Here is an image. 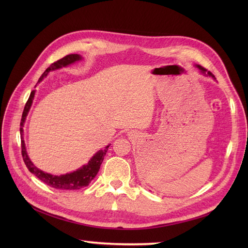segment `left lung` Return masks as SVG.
I'll use <instances>...</instances> for the list:
<instances>
[{"instance_id":"1","label":"left lung","mask_w":248,"mask_h":248,"mask_svg":"<svg viewBox=\"0 0 248 248\" xmlns=\"http://www.w3.org/2000/svg\"><path fill=\"white\" fill-rule=\"evenodd\" d=\"M197 67H198V68L200 69V71L202 73V74H204V76H206V77H211V78H215V77L213 76V74L211 73V72H210V71H207V69L206 68H204V67H202L201 65H197Z\"/></svg>"}]
</instances>
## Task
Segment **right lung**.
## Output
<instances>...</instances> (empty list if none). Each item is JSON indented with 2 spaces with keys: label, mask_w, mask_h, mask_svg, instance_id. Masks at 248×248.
<instances>
[{
  "label": "right lung",
  "mask_w": 248,
  "mask_h": 248,
  "mask_svg": "<svg viewBox=\"0 0 248 248\" xmlns=\"http://www.w3.org/2000/svg\"><path fill=\"white\" fill-rule=\"evenodd\" d=\"M79 60H81V57L77 54L67 55L64 58L58 60L57 62L52 63L48 67V68L42 73V76L38 79V82H40L44 78H46L49 71L62 68V67L70 65L74 62L79 61ZM34 95H35V91H32L31 94H30V97L26 103L24 111H22L20 128H19L20 139H21V155H22V159H24L28 170L31 171L32 174H34L39 180H41L43 183H46V185L52 187V188H56V189L76 190V189H80L85 186H88L89 183L91 182L92 180L96 177L97 172H98L101 163L103 161L104 156H106V154L108 152L109 145L107 146L103 150H100V151L97 152L92 157V158L89 160L88 164H86V166H84L82 168L74 170L72 172H69V174H65V175H61V176H54V175L47 174V172H44V171L40 170L39 169H37L33 164V162L29 158L28 153L26 151L24 137H22L24 136V124L26 121V117L30 110V108H31V106H32Z\"/></svg>",
  "instance_id": "right-lung-1"
}]
</instances>
